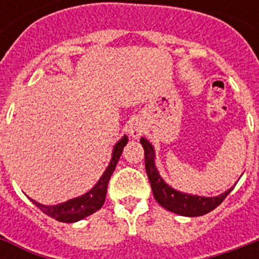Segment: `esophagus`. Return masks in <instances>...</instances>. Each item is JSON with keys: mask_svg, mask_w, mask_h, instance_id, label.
<instances>
[{"mask_svg": "<svg viewBox=\"0 0 259 259\" xmlns=\"http://www.w3.org/2000/svg\"><path fill=\"white\" fill-rule=\"evenodd\" d=\"M129 133L133 138H140L141 137V134L144 133V126H142L140 122H133V123L129 126Z\"/></svg>", "mask_w": 259, "mask_h": 259, "instance_id": "esophagus-1", "label": "esophagus"}]
</instances>
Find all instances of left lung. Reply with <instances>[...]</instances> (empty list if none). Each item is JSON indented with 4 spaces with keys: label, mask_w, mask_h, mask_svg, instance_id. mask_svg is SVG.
<instances>
[{
    "label": "left lung",
    "mask_w": 259,
    "mask_h": 259,
    "mask_svg": "<svg viewBox=\"0 0 259 259\" xmlns=\"http://www.w3.org/2000/svg\"><path fill=\"white\" fill-rule=\"evenodd\" d=\"M140 142L144 146V152H145V169L146 175L149 177L154 199L157 200L158 204L170 212H175L181 217H201L217 208L218 205L225 200L226 196L233 191V188H230L229 191L218 196L205 197L189 195V193L173 189L162 180V177L160 176L156 168V164H154L156 154H154V148L152 144L144 137L140 140Z\"/></svg>",
    "instance_id": "8db88e82"
}]
</instances>
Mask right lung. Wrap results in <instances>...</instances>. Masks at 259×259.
Here are the masks:
<instances>
[{"instance_id": "1", "label": "right lung", "mask_w": 259, "mask_h": 259, "mask_svg": "<svg viewBox=\"0 0 259 259\" xmlns=\"http://www.w3.org/2000/svg\"><path fill=\"white\" fill-rule=\"evenodd\" d=\"M126 144H127V137L123 136L114 146L113 156H111L109 166L106 168L101 179L98 180L97 184L94 185L89 192H86L82 196L70 199V200L56 205L40 204V203L32 200V199L30 200L33 201L34 204L37 205L38 208L41 209L44 213H47L48 217L54 218V219L59 222H64V223H74V222L82 221V219H84V218L91 215V213L97 212L98 209L101 208L103 203H105L110 177H111L115 166H117V162L119 157H121L122 150H123Z\"/></svg>"}]
</instances>
